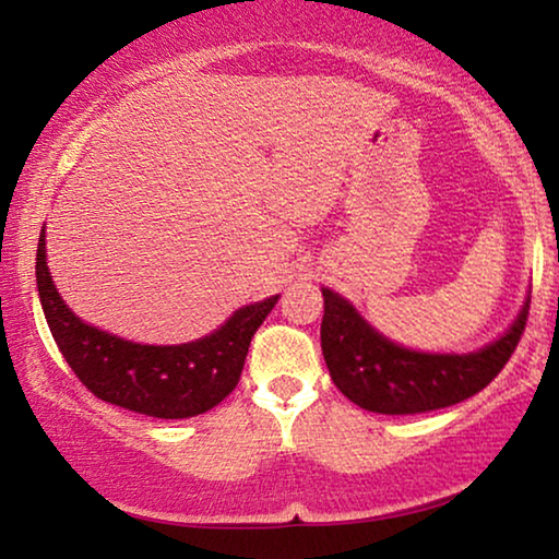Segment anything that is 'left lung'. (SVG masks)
I'll return each mask as SVG.
<instances>
[{
  "label": "left lung",
  "instance_id": "8db88e82",
  "mask_svg": "<svg viewBox=\"0 0 559 559\" xmlns=\"http://www.w3.org/2000/svg\"><path fill=\"white\" fill-rule=\"evenodd\" d=\"M325 312L320 346L331 379L350 402L379 415H417L457 404L491 384L519 346L530 316L524 302L514 325L491 346L465 356L417 354L379 335L331 289H323Z\"/></svg>",
  "mask_w": 559,
  "mask_h": 559
}]
</instances>
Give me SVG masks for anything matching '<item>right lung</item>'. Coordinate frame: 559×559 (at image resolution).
I'll return each mask as SVG.
<instances>
[{"label": "right lung", "instance_id": "right-lung-1", "mask_svg": "<svg viewBox=\"0 0 559 559\" xmlns=\"http://www.w3.org/2000/svg\"><path fill=\"white\" fill-rule=\"evenodd\" d=\"M35 277L52 338L81 384L98 400L159 419L195 417L224 402L239 384L251 335L277 305V297L247 305L201 341L142 346L91 328L66 308L45 262V231Z\"/></svg>", "mask_w": 559, "mask_h": 559}]
</instances>
